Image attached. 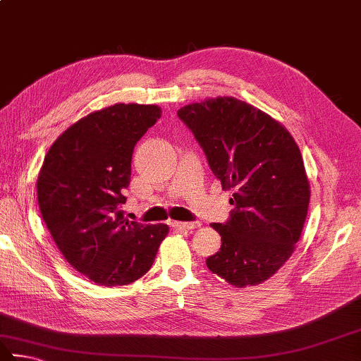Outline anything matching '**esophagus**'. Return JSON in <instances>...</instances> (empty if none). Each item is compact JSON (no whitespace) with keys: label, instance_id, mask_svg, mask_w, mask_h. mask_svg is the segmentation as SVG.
I'll return each mask as SVG.
<instances>
[{"label":"esophagus","instance_id":"obj_1","mask_svg":"<svg viewBox=\"0 0 361 361\" xmlns=\"http://www.w3.org/2000/svg\"><path fill=\"white\" fill-rule=\"evenodd\" d=\"M172 226L176 228H185V231H194L200 227V222H172Z\"/></svg>","mask_w":361,"mask_h":361}]
</instances>
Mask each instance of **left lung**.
<instances>
[{
    "label": "left lung",
    "instance_id": "obj_1",
    "mask_svg": "<svg viewBox=\"0 0 361 361\" xmlns=\"http://www.w3.org/2000/svg\"><path fill=\"white\" fill-rule=\"evenodd\" d=\"M178 116L222 189L233 191L231 219L212 226L222 245L207 267L240 289L262 284L289 260L310 207L297 142L274 118L232 96L188 104Z\"/></svg>",
    "mask_w": 361,
    "mask_h": 361
}]
</instances>
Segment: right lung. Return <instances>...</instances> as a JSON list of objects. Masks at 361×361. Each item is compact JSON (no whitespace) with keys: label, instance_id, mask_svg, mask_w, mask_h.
I'll list each match as a JSON object with an SVG mask.
<instances>
[{"label":"right lung","instance_id":"add662e5","mask_svg":"<svg viewBox=\"0 0 361 361\" xmlns=\"http://www.w3.org/2000/svg\"><path fill=\"white\" fill-rule=\"evenodd\" d=\"M153 104H115L83 116L58 137L37 176V202L56 247L94 284L142 278L167 224L123 218L135 143L161 118Z\"/></svg>","mask_w":361,"mask_h":361}]
</instances>
